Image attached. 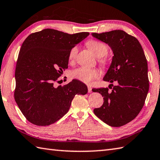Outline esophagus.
Segmentation results:
<instances>
[{"label":"esophagus","mask_w":160,"mask_h":160,"mask_svg":"<svg viewBox=\"0 0 160 160\" xmlns=\"http://www.w3.org/2000/svg\"><path fill=\"white\" fill-rule=\"evenodd\" d=\"M88 92L89 93H91L92 92V88L90 86H88Z\"/></svg>","instance_id":"obj_1"}]
</instances>
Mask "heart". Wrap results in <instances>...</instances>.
Here are the masks:
<instances>
[{"mask_svg": "<svg viewBox=\"0 0 160 160\" xmlns=\"http://www.w3.org/2000/svg\"><path fill=\"white\" fill-rule=\"evenodd\" d=\"M87 45L92 51L96 56L98 57H102L106 56L108 52V48L105 43L101 42L99 40L91 39L87 42ZM78 53V48H72L68 54V59L71 62L75 59ZM100 63L103 66L107 64V60L106 58H101L99 60ZM71 77L75 79L81 81L84 83L90 84L93 80L99 78L101 75L100 71L96 68H90L85 66H81L71 72Z\"/></svg>", "mask_w": 160, "mask_h": 160, "instance_id": "1", "label": "heart"}]
</instances>
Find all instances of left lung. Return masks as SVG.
I'll use <instances>...</instances> for the list:
<instances>
[{
    "label": "left lung",
    "instance_id": "8db88e82",
    "mask_svg": "<svg viewBox=\"0 0 160 160\" xmlns=\"http://www.w3.org/2000/svg\"><path fill=\"white\" fill-rule=\"evenodd\" d=\"M92 35L111 48L114 56L103 80L118 83L112 92L108 88L92 89L100 93L104 101L94 112L110 126H123L133 120L144 106L149 90L146 57L138 40L124 31Z\"/></svg>",
    "mask_w": 160,
    "mask_h": 160
}]
</instances>
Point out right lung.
I'll list each match as a JSON object with an SVG mask.
<instances>
[{"label":"right lung","instance_id":"obj_1","mask_svg":"<svg viewBox=\"0 0 160 160\" xmlns=\"http://www.w3.org/2000/svg\"><path fill=\"white\" fill-rule=\"evenodd\" d=\"M89 34L46 28L30 34L22 43L16 65L14 96L31 123L43 127L56 122L67 113L75 94L88 93V87L79 80L58 87L54 83L68 68L71 49Z\"/></svg>","mask_w":160,"mask_h":160}]
</instances>
